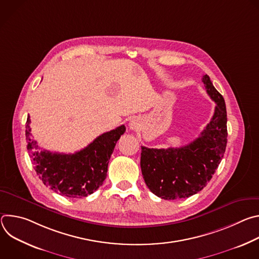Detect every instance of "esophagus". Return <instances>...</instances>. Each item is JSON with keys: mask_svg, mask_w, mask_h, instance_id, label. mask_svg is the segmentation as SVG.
Wrapping results in <instances>:
<instances>
[{"mask_svg": "<svg viewBox=\"0 0 259 259\" xmlns=\"http://www.w3.org/2000/svg\"><path fill=\"white\" fill-rule=\"evenodd\" d=\"M139 126H140L139 121L136 120V119H132V120L129 122V128L132 129V130H134V131L138 130V129H139Z\"/></svg>", "mask_w": 259, "mask_h": 259, "instance_id": "esophagus-1", "label": "esophagus"}]
</instances>
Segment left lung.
<instances>
[{
  "instance_id": "1",
  "label": "left lung",
  "mask_w": 259,
  "mask_h": 259,
  "mask_svg": "<svg viewBox=\"0 0 259 259\" xmlns=\"http://www.w3.org/2000/svg\"><path fill=\"white\" fill-rule=\"evenodd\" d=\"M202 81L216 106L211 121L201 135L181 147L141 146L143 179L150 191L161 199H186L202 191L224 158L228 142L225 99L214 88L208 75L203 76Z\"/></svg>"
}]
</instances>
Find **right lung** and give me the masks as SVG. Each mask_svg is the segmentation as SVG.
<instances>
[{
    "label": "right lung",
    "instance_id": "obj_1",
    "mask_svg": "<svg viewBox=\"0 0 259 259\" xmlns=\"http://www.w3.org/2000/svg\"><path fill=\"white\" fill-rule=\"evenodd\" d=\"M29 124L27 117V151L36 175L46 187L67 198L87 197L102 186L108 160L117 141L126 131V127L121 125L99 135L85 149L75 154H59L41 150L30 134Z\"/></svg>",
    "mask_w": 259,
    "mask_h": 259
}]
</instances>
